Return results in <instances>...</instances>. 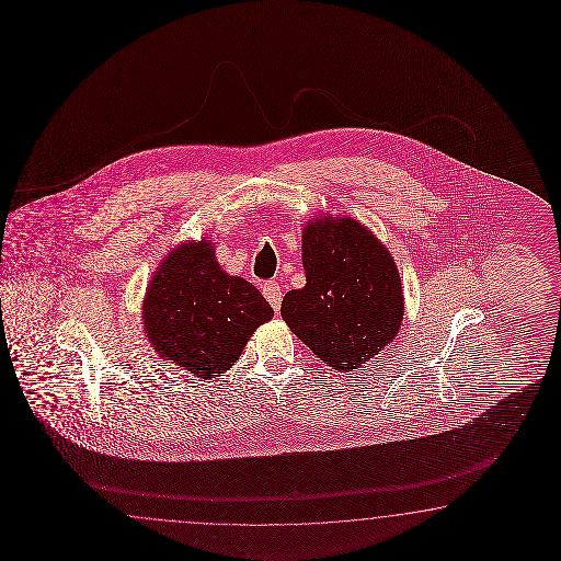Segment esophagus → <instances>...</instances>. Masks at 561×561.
I'll return each instance as SVG.
<instances>
[{"label":"esophagus","instance_id":"esophagus-1","mask_svg":"<svg viewBox=\"0 0 561 561\" xmlns=\"http://www.w3.org/2000/svg\"><path fill=\"white\" fill-rule=\"evenodd\" d=\"M263 296L267 298V302L272 305L273 310H279V306H282V288H279L277 282H267L263 286Z\"/></svg>","mask_w":561,"mask_h":561}]
</instances>
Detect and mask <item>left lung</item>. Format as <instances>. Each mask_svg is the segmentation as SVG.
Instances as JSON below:
<instances>
[{"label": "left lung", "mask_w": 561, "mask_h": 561, "mask_svg": "<svg viewBox=\"0 0 561 561\" xmlns=\"http://www.w3.org/2000/svg\"><path fill=\"white\" fill-rule=\"evenodd\" d=\"M306 286L289 289L282 317L314 356L352 373L389 345L403 321V288L387 247L352 218L329 216L302 232Z\"/></svg>", "instance_id": "1"}]
</instances>
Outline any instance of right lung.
<instances>
[{"label": "right lung", "mask_w": 561, "mask_h": 561, "mask_svg": "<svg viewBox=\"0 0 561 561\" xmlns=\"http://www.w3.org/2000/svg\"><path fill=\"white\" fill-rule=\"evenodd\" d=\"M141 314L160 357L214 378L234 366L273 308L253 284L221 272L211 242L202 240L179 244L160 263Z\"/></svg>", "instance_id": "1"}]
</instances>
